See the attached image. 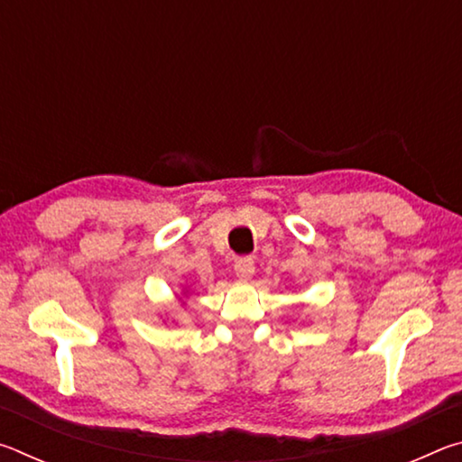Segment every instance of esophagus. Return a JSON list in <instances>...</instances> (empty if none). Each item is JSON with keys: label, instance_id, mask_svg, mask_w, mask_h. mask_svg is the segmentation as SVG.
<instances>
[{"label": "esophagus", "instance_id": "obj_1", "mask_svg": "<svg viewBox=\"0 0 462 462\" xmlns=\"http://www.w3.org/2000/svg\"><path fill=\"white\" fill-rule=\"evenodd\" d=\"M234 273H236L238 279L248 281L254 275V261L248 259V256H242V259L234 263Z\"/></svg>", "mask_w": 462, "mask_h": 462}]
</instances>
